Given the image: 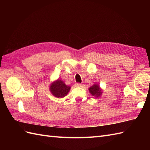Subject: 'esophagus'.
I'll return each instance as SVG.
<instances>
[{
	"mask_svg": "<svg viewBox=\"0 0 150 150\" xmlns=\"http://www.w3.org/2000/svg\"><path fill=\"white\" fill-rule=\"evenodd\" d=\"M75 85H76V87H82V86H83V84H81V83H76Z\"/></svg>",
	"mask_w": 150,
	"mask_h": 150,
	"instance_id": "esophagus-1",
	"label": "esophagus"
}]
</instances>
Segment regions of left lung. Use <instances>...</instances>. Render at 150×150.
<instances>
[{"instance_id":"1","label":"left lung","mask_w":150,"mask_h":150,"mask_svg":"<svg viewBox=\"0 0 150 150\" xmlns=\"http://www.w3.org/2000/svg\"><path fill=\"white\" fill-rule=\"evenodd\" d=\"M89 91L93 96L98 98L101 96L103 93V90L99 87V85L97 84H94L91 87L89 88Z\"/></svg>"}]
</instances>
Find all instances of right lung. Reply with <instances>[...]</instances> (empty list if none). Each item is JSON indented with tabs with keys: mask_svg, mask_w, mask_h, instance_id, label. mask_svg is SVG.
Segmentation results:
<instances>
[{
	"mask_svg": "<svg viewBox=\"0 0 150 150\" xmlns=\"http://www.w3.org/2000/svg\"><path fill=\"white\" fill-rule=\"evenodd\" d=\"M50 91L54 96L58 98L65 97L69 93L71 87L67 86L64 81L61 79H57L52 83L49 86Z\"/></svg>",
	"mask_w": 150,
	"mask_h": 150,
	"instance_id": "right-lung-1",
	"label": "right lung"
}]
</instances>
